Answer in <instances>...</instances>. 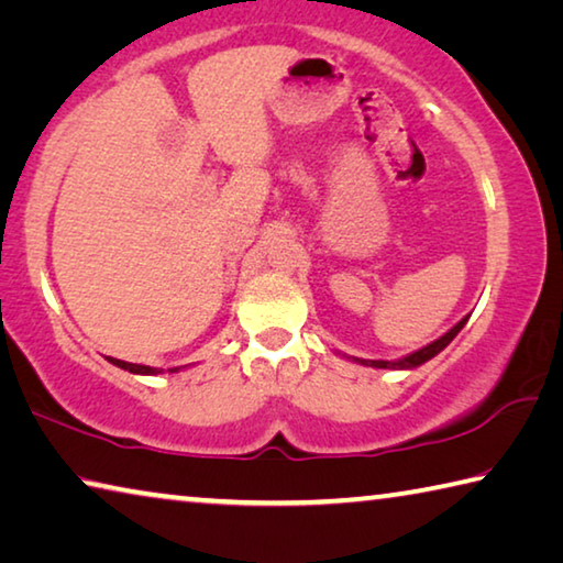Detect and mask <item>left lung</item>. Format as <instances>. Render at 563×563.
Instances as JSON below:
<instances>
[{
    "label": "left lung",
    "mask_w": 563,
    "mask_h": 563,
    "mask_svg": "<svg viewBox=\"0 0 563 563\" xmlns=\"http://www.w3.org/2000/svg\"><path fill=\"white\" fill-rule=\"evenodd\" d=\"M468 321V314L459 321V324H454L451 327L444 336H439L437 342H431V344H427V346H421L419 352H411V354H407V356H401V358H396V362H382V358H356L354 356V362L356 364H364V366H374V368H417V366H421V364H427L429 358H434L441 349H446L449 344H451V339H454L459 331L464 329V324Z\"/></svg>",
    "instance_id": "obj_1"
}]
</instances>
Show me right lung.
<instances>
[{
  "mask_svg": "<svg viewBox=\"0 0 563 563\" xmlns=\"http://www.w3.org/2000/svg\"><path fill=\"white\" fill-rule=\"evenodd\" d=\"M109 362H112L114 366L124 368V372L129 374H144V376H152V374H162V368H154V366H144V364H129V362H122V358H112L107 356ZM169 372H179V368H169Z\"/></svg>",
  "mask_w": 563,
  "mask_h": 563,
  "instance_id": "add662e5",
  "label": "right lung"
}]
</instances>
